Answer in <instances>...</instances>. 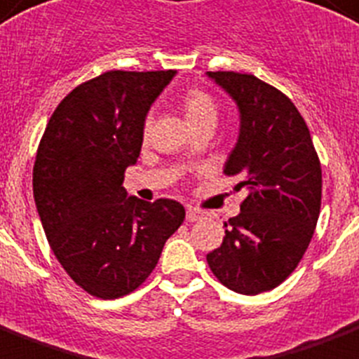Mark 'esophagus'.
<instances>
[{"label":"esophagus","mask_w":359,"mask_h":359,"mask_svg":"<svg viewBox=\"0 0 359 359\" xmlns=\"http://www.w3.org/2000/svg\"><path fill=\"white\" fill-rule=\"evenodd\" d=\"M203 217H205V212H203V210L191 208V206H189V208L186 210V219H188L189 223H195V221H201V219H203Z\"/></svg>","instance_id":"34e87169"}]
</instances>
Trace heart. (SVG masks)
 <instances>
[{
  "label": "heart",
  "instance_id": "heart-1",
  "mask_svg": "<svg viewBox=\"0 0 359 359\" xmlns=\"http://www.w3.org/2000/svg\"><path fill=\"white\" fill-rule=\"evenodd\" d=\"M182 107H184L188 123L203 121V119H214V121L217 119V107H215L214 99L199 88H191L186 92ZM147 127H149V121L145 123V129Z\"/></svg>",
  "mask_w": 359,
  "mask_h": 359
}]
</instances>
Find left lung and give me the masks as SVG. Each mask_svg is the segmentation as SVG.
<instances>
[{
  "instance_id": "left-lung-1",
  "label": "left lung",
  "mask_w": 359,
  "mask_h": 359,
  "mask_svg": "<svg viewBox=\"0 0 359 359\" xmlns=\"http://www.w3.org/2000/svg\"><path fill=\"white\" fill-rule=\"evenodd\" d=\"M208 77L240 109V138L225 175L238 177L236 189L249 195L206 262L229 290L258 295L280 285L310 245L321 212V162L304 118L280 90L249 74Z\"/></svg>"
}]
</instances>
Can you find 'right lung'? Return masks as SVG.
<instances>
[{"instance_id":"obj_1","label":"right lung","mask_w":359,"mask_h":359,"mask_svg":"<svg viewBox=\"0 0 359 359\" xmlns=\"http://www.w3.org/2000/svg\"><path fill=\"white\" fill-rule=\"evenodd\" d=\"M173 75L112 69L79 84L38 144L33 194L49 247L69 278L103 301L138 290L184 221L177 201L145 203L123 188L145 116Z\"/></svg>"}]
</instances>
